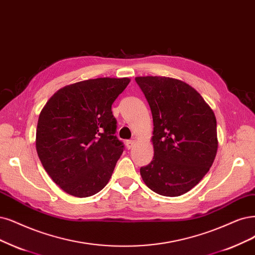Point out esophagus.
<instances>
[{
    "label": "esophagus",
    "instance_id": "34e87169",
    "mask_svg": "<svg viewBox=\"0 0 255 255\" xmlns=\"http://www.w3.org/2000/svg\"><path fill=\"white\" fill-rule=\"evenodd\" d=\"M135 144V140L134 139H128L126 140V146H127V149H131Z\"/></svg>",
    "mask_w": 255,
    "mask_h": 255
}]
</instances>
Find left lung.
Masks as SVG:
<instances>
[{
    "instance_id": "left-lung-1",
    "label": "left lung",
    "mask_w": 255,
    "mask_h": 255,
    "mask_svg": "<svg viewBox=\"0 0 255 255\" xmlns=\"http://www.w3.org/2000/svg\"><path fill=\"white\" fill-rule=\"evenodd\" d=\"M153 119L154 156L139 169L150 189L182 195L201 182L218 151L216 119L189 84L166 77H136Z\"/></svg>"
}]
</instances>
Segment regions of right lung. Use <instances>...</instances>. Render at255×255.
<instances>
[{"label": "right lung", "instance_id": "add662e5", "mask_svg": "<svg viewBox=\"0 0 255 255\" xmlns=\"http://www.w3.org/2000/svg\"><path fill=\"white\" fill-rule=\"evenodd\" d=\"M130 79L99 78L67 85L43 107L35 148L62 190L88 197L107 185L124 146L115 135L111 105Z\"/></svg>", "mask_w": 255, "mask_h": 255}]
</instances>
